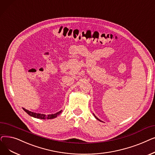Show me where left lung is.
<instances>
[{
    "instance_id": "obj_1",
    "label": "left lung",
    "mask_w": 155,
    "mask_h": 155,
    "mask_svg": "<svg viewBox=\"0 0 155 155\" xmlns=\"http://www.w3.org/2000/svg\"><path fill=\"white\" fill-rule=\"evenodd\" d=\"M93 115H94V117H95V118H96V119H97V120H99V121H100V122H101V120H100V119H98V118H97V117H96V116H95V115H94V114H93Z\"/></svg>"
}]
</instances>
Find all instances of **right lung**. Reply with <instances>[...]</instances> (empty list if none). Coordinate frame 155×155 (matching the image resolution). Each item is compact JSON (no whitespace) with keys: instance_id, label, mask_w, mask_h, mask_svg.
I'll use <instances>...</instances> for the list:
<instances>
[{"instance_id":"right-lung-1","label":"right lung","mask_w":155,"mask_h":155,"mask_svg":"<svg viewBox=\"0 0 155 155\" xmlns=\"http://www.w3.org/2000/svg\"><path fill=\"white\" fill-rule=\"evenodd\" d=\"M23 110H25V111L29 115H30L33 117H35V118H36V119H54V118L57 117L58 115H59L60 114L62 113V110H61V111H59L58 112H57L54 114H50V115H46L45 114H37V113H35V112H31V111H29V110L23 108Z\"/></svg>"}]
</instances>
